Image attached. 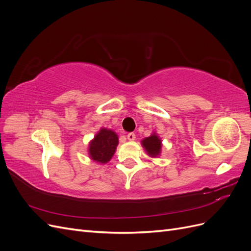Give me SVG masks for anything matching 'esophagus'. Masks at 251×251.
Segmentation results:
<instances>
[{"label": "esophagus", "mask_w": 251, "mask_h": 251, "mask_svg": "<svg viewBox=\"0 0 251 251\" xmlns=\"http://www.w3.org/2000/svg\"><path fill=\"white\" fill-rule=\"evenodd\" d=\"M126 137H127L128 140L133 141V140H135V138H136V135H135V133H128Z\"/></svg>", "instance_id": "34e87169"}]
</instances>
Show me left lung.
Returning a JSON list of instances; mask_svg holds the SVG:
<instances>
[{"label": "left lung", "instance_id": "obj_1", "mask_svg": "<svg viewBox=\"0 0 251 251\" xmlns=\"http://www.w3.org/2000/svg\"><path fill=\"white\" fill-rule=\"evenodd\" d=\"M142 146L148 151V154L151 157H156L160 153L161 150V140L158 138L156 134H153L150 137L142 140Z\"/></svg>", "mask_w": 251, "mask_h": 251}]
</instances>
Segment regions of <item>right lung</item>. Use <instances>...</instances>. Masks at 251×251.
<instances>
[{
	"mask_svg": "<svg viewBox=\"0 0 251 251\" xmlns=\"http://www.w3.org/2000/svg\"><path fill=\"white\" fill-rule=\"evenodd\" d=\"M118 144L117 135L111 130L101 128L90 143L91 159L100 163H107L114 155Z\"/></svg>",
	"mask_w": 251,
	"mask_h": 251,
	"instance_id": "add662e5",
	"label": "right lung"
}]
</instances>
